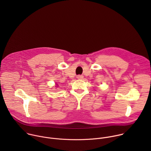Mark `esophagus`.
I'll use <instances>...</instances> for the list:
<instances>
[{
    "label": "esophagus",
    "instance_id": "34e87169",
    "mask_svg": "<svg viewBox=\"0 0 151 151\" xmlns=\"http://www.w3.org/2000/svg\"><path fill=\"white\" fill-rule=\"evenodd\" d=\"M77 78L79 79H82V78H83V75H78Z\"/></svg>",
    "mask_w": 151,
    "mask_h": 151
}]
</instances>
